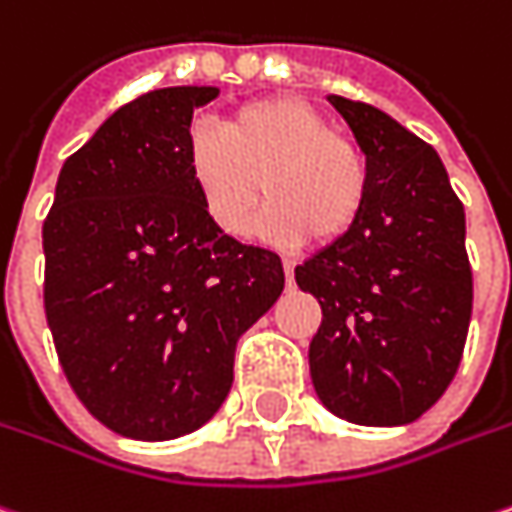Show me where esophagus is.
Masks as SVG:
<instances>
[{"label": "esophagus", "mask_w": 512, "mask_h": 512, "mask_svg": "<svg viewBox=\"0 0 512 512\" xmlns=\"http://www.w3.org/2000/svg\"><path fill=\"white\" fill-rule=\"evenodd\" d=\"M283 272H286V280L292 283L295 280V260H283Z\"/></svg>", "instance_id": "1"}]
</instances>
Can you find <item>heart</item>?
I'll list each match as a JSON object with an SVG mask.
<instances>
[{
    "mask_svg": "<svg viewBox=\"0 0 512 512\" xmlns=\"http://www.w3.org/2000/svg\"><path fill=\"white\" fill-rule=\"evenodd\" d=\"M186 163L209 220L229 237L249 232L260 180L272 200L260 229L286 246L309 234L318 243L341 240L369 197L364 151L298 97L246 102L223 125L197 120L189 128Z\"/></svg>",
    "mask_w": 512,
    "mask_h": 512,
    "instance_id": "heart-1",
    "label": "heart"
}]
</instances>
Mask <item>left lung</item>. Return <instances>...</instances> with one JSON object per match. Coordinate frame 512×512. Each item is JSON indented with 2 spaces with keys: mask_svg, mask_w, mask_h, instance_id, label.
<instances>
[{
  "mask_svg": "<svg viewBox=\"0 0 512 512\" xmlns=\"http://www.w3.org/2000/svg\"><path fill=\"white\" fill-rule=\"evenodd\" d=\"M369 163L358 223L295 269L321 303L309 372L323 407L398 427L433 407L461 364L473 312L464 206L433 145L367 102L329 97Z\"/></svg>",
  "mask_w": 512,
  "mask_h": 512,
  "instance_id": "left-lung-1",
  "label": "left lung"
}]
</instances>
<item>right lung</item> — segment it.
<instances>
[{
    "mask_svg": "<svg viewBox=\"0 0 512 512\" xmlns=\"http://www.w3.org/2000/svg\"><path fill=\"white\" fill-rule=\"evenodd\" d=\"M214 97L180 85L117 108L65 160L42 226L62 372L125 438L203 427L232 389L237 338L283 292L280 257L220 232L191 183V114Z\"/></svg>",
    "mask_w": 512,
    "mask_h": 512,
    "instance_id": "add662e5",
    "label": "right lung"
}]
</instances>
